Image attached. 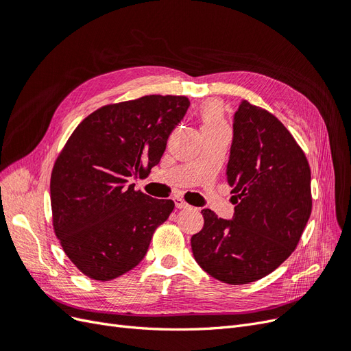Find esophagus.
<instances>
[{
  "instance_id": "obj_1",
  "label": "esophagus",
  "mask_w": 351,
  "mask_h": 351,
  "mask_svg": "<svg viewBox=\"0 0 351 351\" xmlns=\"http://www.w3.org/2000/svg\"><path fill=\"white\" fill-rule=\"evenodd\" d=\"M174 204H176V208H178V209L189 208V204L182 197H174Z\"/></svg>"
}]
</instances>
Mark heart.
<instances>
[{
    "mask_svg": "<svg viewBox=\"0 0 351 351\" xmlns=\"http://www.w3.org/2000/svg\"><path fill=\"white\" fill-rule=\"evenodd\" d=\"M202 129H219L226 127L224 112L218 101H208L202 108Z\"/></svg>",
    "mask_w": 351,
    "mask_h": 351,
    "instance_id": "heart-1",
    "label": "heart"
}]
</instances>
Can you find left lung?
<instances>
[{"mask_svg": "<svg viewBox=\"0 0 351 351\" xmlns=\"http://www.w3.org/2000/svg\"><path fill=\"white\" fill-rule=\"evenodd\" d=\"M226 177L234 215L202 210L205 224L192 237V252L210 277L249 284L277 269L299 243L312 212L311 168L277 117L241 101Z\"/></svg>", "mask_w": 351, "mask_h": 351, "instance_id": "1", "label": "left lung"}]
</instances>
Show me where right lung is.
Masks as SVG:
<instances>
[{
  "mask_svg": "<svg viewBox=\"0 0 351 351\" xmlns=\"http://www.w3.org/2000/svg\"><path fill=\"white\" fill-rule=\"evenodd\" d=\"M190 101L146 95L88 115L69 137L51 174L52 226L76 268L97 281L129 272L174 209L171 199L134 190L161 159Z\"/></svg>",
  "mask_w": 351,
  "mask_h": 351,
  "instance_id": "right-lung-1",
  "label": "right lung"
}]
</instances>
